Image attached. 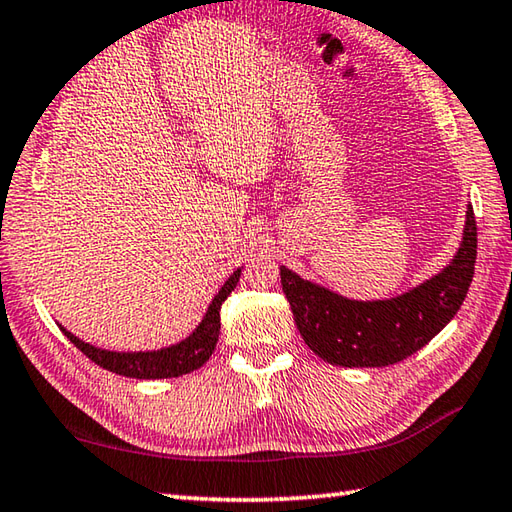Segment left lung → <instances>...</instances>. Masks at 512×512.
<instances>
[{
  "label": "left lung",
  "instance_id": "obj_1",
  "mask_svg": "<svg viewBox=\"0 0 512 512\" xmlns=\"http://www.w3.org/2000/svg\"><path fill=\"white\" fill-rule=\"evenodd\" d=\"M476 262V221L465 210L463 239L443 271L384 300H354L280 266L282 291L309 350L343 368H384L424 348L461 309Z\"/></svg>",
  "mask_w": 512,
  "mask_h": 512
}]
</instances>
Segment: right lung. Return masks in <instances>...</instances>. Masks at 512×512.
<instances>
[{
	"mask_svg": "<svg viewBox=\"0 0 512 512\" xmlns=\"http://www.w3.org/2000/svg\"><path fill=\"white\" fill-rule=\"evenodd\" d=\"M239 275H241V266L223 282V287L216 291V296L205 309L201 323L192 329V334L185 336L183 341L167 345V348L137 350V352L106 350V348H97V345L92 343H85L63 325L58 327L63 329V334L85 354V357L92 359L101 368L117 372L121 377L171 379V377L189 375V372L198 370L207 359L212 357L216 341H219V334H221V305L225 302V298L235 291Z\"/></svg>",
	"mask_w": 512,
	"mask_h": 512,
	"instance_id": "right-lung-1",
	"label": "right lung"
}]
</instances>
